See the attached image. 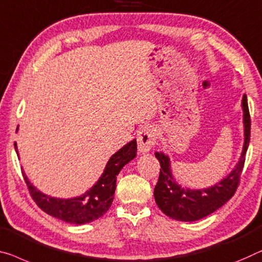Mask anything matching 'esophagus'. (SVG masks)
Segmentation results:
<instances>
[{"mask_svg":"<svg viewBox=\"0 0 262 262\" xmlns=\"http://www.w3.org/2000/svg\"><path fill=\"white\" fill-rule=\"evenodd\" d=\"M156 139L157 134L154 126L144 125L140 128L138 131V138H137V142H138V150L140 154H147V152L154 147V145L156 144Z\"/></svg>","mask_w":262,"mask_h":262,"instance_id":"34e87169","label":"esophagus"}]
</instances>
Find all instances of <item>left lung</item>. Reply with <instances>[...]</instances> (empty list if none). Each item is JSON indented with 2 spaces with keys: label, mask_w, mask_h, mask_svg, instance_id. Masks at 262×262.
Segmentation results:
<instances>
[{
  "label": "left lung",
  "mask_w": 262,
  "mask_h": 262,
  "mask_svg": "<svg viewBox=\"0 0 262 262\" xmlns=\"http://www.w3.org/2000/svg\"><path fill=\"white\" fill-rule=\"evenodd\" d=\"M245 143L236 166L227 177L211 187L201 190L184 188L173 178L168 156L156 152L160 163L159 179L155 187V200L165 214L179 221H195L205 218L218 210L234 195L243 172L245 157L251 139V117L247 104V96L243 97Z\"/></svg>",
  "instance_id": "1"
}]
</instances>
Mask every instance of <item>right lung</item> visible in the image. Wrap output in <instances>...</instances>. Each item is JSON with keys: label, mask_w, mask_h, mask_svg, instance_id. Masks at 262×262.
I'll use <instances>...</instances> for the list:
<instances>
[{"label": "right lung", "mask_w": 262, "mask_h": 262, "mask_svg": "<svg viewBox=\"0 0 262 262\" xmlns=\"http://www.w3.org/2000/svg\"><path fill=\"white\" fill-rule=\"evenodd\" d=\"M15 150L18 157L16 143ZM136 156L137 142L134 139L124 145L108 159L103 174L90 190H88L80 196L71 199H59L44 194L28 180L24 171H22V173L27 186L29 188L31 198L42 211L66 223L83 225L100 218L107 212L114 201L118 173L124 167V165L131 162Z\"/></svg>", "instance_id": "1"}]
</instances>
